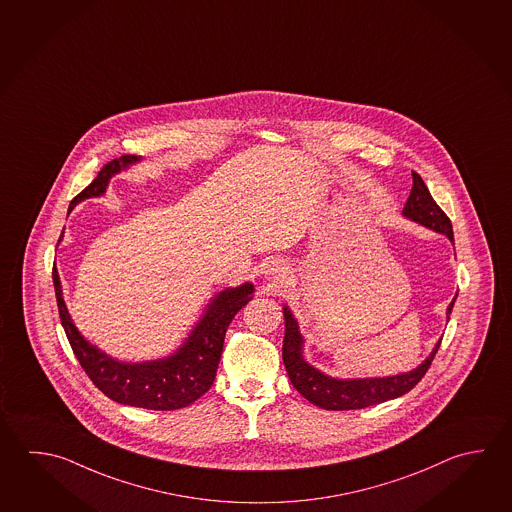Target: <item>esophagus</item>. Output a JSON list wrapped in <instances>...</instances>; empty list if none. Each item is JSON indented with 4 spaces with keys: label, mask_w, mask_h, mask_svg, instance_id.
I'll list each match as a JSON object with an SVG mask.
<instances>
[{
    "label": "esophagus",
    "mask_w": 512,
    "mask_h": 512,
    "mask_svg": "<svg viewBox=\"0 0 512 512\" xmlns=\"http://www.w3.org/2000/svg\"><path fill=\"white\" fill-rule=\"evenodd\" d=\"M263 279L269 287H279L287 279V267L281 261H270L269 265L263 270Z\"/></svg>",
    "instance_id": "esophagus-1"
}]
</instances>
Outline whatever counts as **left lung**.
I'll return each instance as SVG.
<instances>
[{"label": "left lung", "instance_id": "obj_1", "mask_svg": "<svg viewBox=\"0 0 512 512\" xmlns=\"http://www.w3.org/2000/svg\"><path fill=\"white\" fill-rule=\"evenodd\" d=\"M413 187L409 193L408 202L402 209V216L406 220L419 223L426 229H431L438 234H444L447 240L455 243L453 227L446 213L438 207L437 202L428 191L424 180L413 171ZM455 298L449 303L446 310V321H449L451 310L455 305ZM285 316V339H283V363L289 373L290 382L296 390L317 408L332 409H361L381 404L386 400L397 399L404 393L415 388L424 373L428 372L433 357L437 354L440 341L433 346L431 354L413 370L409 372L395 373L386 377H334L330 373L321 372L316 366L308 363L303 354L305 337L299 330L298 319L292 314L287 305L283 307Z\"/></svg>", "mask_w": 512, "mask_h": 512}]
</instances>
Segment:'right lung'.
I'll use <instances>...</instances> for the list:
<instances>
[{
    "mask_svg": "<svg viewBox=\"0 0 512 512\" xmlns=\"http://www.w3.org/2000/svg\"><path fill=\"white\" fill-rule=\"evenodd\" d=\"M139 162H142V157L137 155H124L108 162L92 184L75 196L68 213L75 205L88 198L104 196L115 175L128 171ZM63 236L65 229L59 236V243L63 242ZM52 279L66 337L77 361L83 366L84 372L88 373L93 384L106 397L119 404L155 411L186 408L211 388L222 357L225 332L233 317L254 296V285L251 281H245L238 287L220 290L209 299L204 312L189 330L187 337H184V341L171 354L149 361H121L88 341L75 326L63 298V285L56 265L52 270Z\"/></svg>",
    "mask_w": 512,
    "mask_h": 512,
    "instance_id": "obj_1",
    "label": "right lung"
}]
</instances>
